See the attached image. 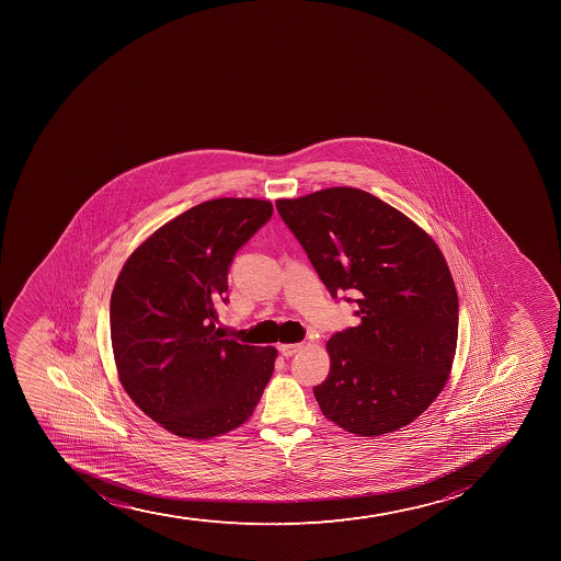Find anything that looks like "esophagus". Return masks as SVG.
<instances>
[{"label":"esophagus","instance_id":"1","mask_svg":"<svg viewBox=\"0 0 561 561\" xmlns=\"http://www.w3.org/2000/svg\"><path fill=\"white\" fill-rule=\"evenodd\" d=\"M301 347H304L301 344H284L279 345L277 350H279V353L284 356H295L296 353H300Z\"/></svg>","mask_w":561,"mask_h":561}]
</instances>
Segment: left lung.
<instances>
[{"label":"left lung","instance_id":"1","mask_svg":"<svg viewBox=\"0 0 561 561\" xmlns=\"http://www.w3.org/2000/svg\"><path fill=\"white\" fill-rule=\"evenodd\" d=\"M277 211L333 298L356 304V328L328 342L331 371L314 388L329 421L362 437L394 432L437 399L454 364L459 300L448 265L421 227L356 188L279 199Z\"/></svg>","mask_w":561,"mask_h":561}]
</instances>
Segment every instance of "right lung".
<instances>
[{"label":"right lung","mask_w":561,"mask_h":561,"mask_svg":"<svg viewBox=\"0 0 561 561\" xmlns=\"http://www.w3.org/2000/svg\"><path fill=\"white\" fill-rule=\"evenodd\" d=\"M271 217L268 201H206L151 233L118 274L110 304L118 378L179 437L241 426L271 380L274 347L239 344L216 328L233 255Z\"/></svg>","instance_id":"add662e5"}]
</instances>
